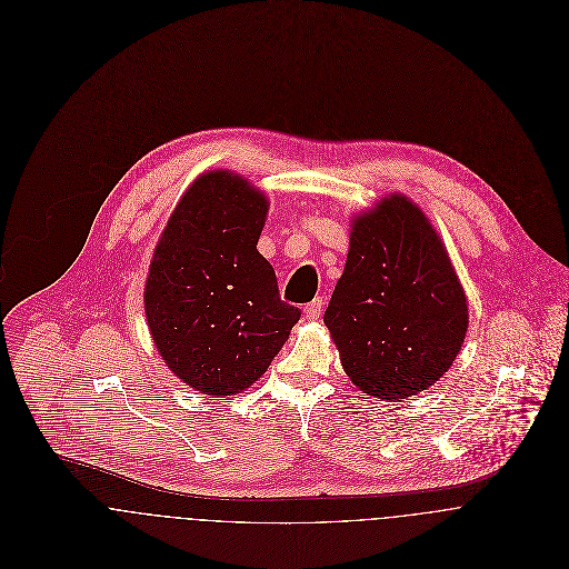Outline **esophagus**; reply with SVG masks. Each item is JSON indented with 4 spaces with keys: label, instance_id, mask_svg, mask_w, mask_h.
<instances>
[{
    "label": "esophagus",
    "instance_id": "1",
    "mask_svg": "<svg viewBox=\"0 0 569 569\" xmlns=\"http://www.w3.org/2000/svg\"><path fill=\"white\" fill-rule=\"evenodd\" d=\"M322 309H325V300H322V298H316V300H311V302L305 307V318L311 320V322H316V320L322 318Z\"/></svg>",
    "mask_w": 569,
    "mask_h": 569
}]
</instances>
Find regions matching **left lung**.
Segmentation results:
<instances>
[{
    "instance_id": "8db88e82",
    "label": "left lung",
    "mask_w": 569,
    "mask_h": 569,
    "mask_svg": "<svg viewBox=\"0 0 569 569\" xmlns=\"http://www.w3.org/2000/svg\"><path fill=\"white\" fill-rule=\"evenodd\" d=\"M325 325L368 397H413L451 368L469 326L465 289L440 237L403 194L352 219Z\"/></svg>"
}]
</instances>
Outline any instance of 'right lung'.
Wrapping results in <instances>:
<instances>
[{"mask_svg":"<svg viewBox=\"0 0 569 569\" xmlns=\"http://www.w3.org/2000/svg\"><path fill=\"white\" fill-rule=\"evenodd\" d=\"M269 210L249 181L212 170L181 197L156 247L147 322L166 366L210 399L258 381L300 320L256 249Z\"/></svg>","mask_w":569,"mask_h":569,"instance_id":"1","label":"right lung"}]
</instances>
